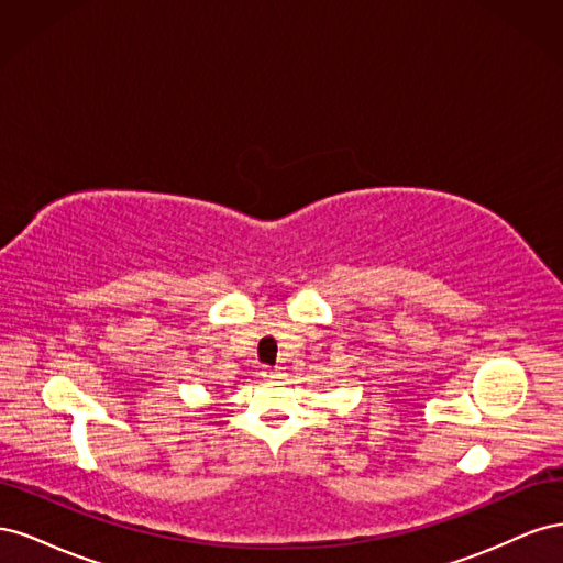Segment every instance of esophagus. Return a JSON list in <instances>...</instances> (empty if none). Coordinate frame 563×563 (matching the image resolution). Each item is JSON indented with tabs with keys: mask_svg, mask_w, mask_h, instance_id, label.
Instances as JSON below:
<instances>
[{
	"mask_svg": "<svg viewBox=\"0 0 563 563\" xmlns=\"http://www.w3.org/2000/svg\"><path fill=\"white\" fill-rule=\"evenodd\" d=\"M261 376L263 378H282V368H272V366H265L263 371H261Z\"/></svg>",
	"mask_w": 563,
	"mask_h": 563,
	"instance_id": "esophagus-1",
	"label": "esophagus"
}]
</instances>
